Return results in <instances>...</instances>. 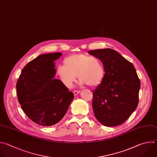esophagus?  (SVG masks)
<instances>
[{
  "label": "esophagus",
  "mask_w": 157,
  "mask_h": 157,
  "mask_svg": "<svg viewBox=\"0 0 157 157\" xmlns=\"http://www.w3.org/2000/svg\"><path fill=\"white\" fill-rule=\"evenodd\" d=\"M80 90H75V91H74V95H75V96H77L78 94L80 93Z\"/></svg>",
  "instance_id": "esophagus-1"
}]
</instances>
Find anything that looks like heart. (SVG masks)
<instances>
[{
	"instance_id": "1",
	"label": "heart",
	"mask_w": 157,
	"mask_h": 157,
	"mask_svg": "<svg viewBox=\"0 0 157 157\" xmlns=\"http://www.w3.org/2000/svg\"><path fill=\"white\" fill-rule=\"evenodd\" d=\"M57 73L66 86L72 88L76 80L80 85L91 86L100 85L103 80L105 71L101 60L97 57L85 54L70 56L64 60V66H59Z\"/></svg>"
}]
</instances>
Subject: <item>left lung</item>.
Returning a JSON list of instances; mask_svg holds the SVG:
<instances>
[{
    "mask_svg": "<svg viewBox=\"0 0 157 157\" xmlns=\"http://www.w3.org/2000/svg\"><path fill=\"white\" fill-rule=\"evenodd\" d=\"M103 62L105 75L93 90L92 108L103 126H117L126 121L139 103L140 80L134 65L111 49L89 51Z\"/></svg>",
    "mask_w": 157,
    "mask_h": 157,
    "instance_id": "obj_1",
    "label": "left lung"
}]
</instances>
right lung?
<instances>
[{"label":"right lung","instance_id":"right-lung-1","mask_svg":"<svg viewBox=\"0 0 157 157\" xmlns=\"http://www.w3.org/2000/svg\"><path fill=\"white\" fill-rule=\"evenodd\" d=\"M60 52L40 55L24 67L16 85L18 100L26 115L43 126L59 122L66 114L74 94L54 79V60Z\"/></svg>","mask_w":157,"mask_h":157}]
</instances>
